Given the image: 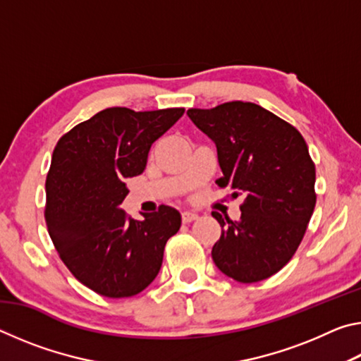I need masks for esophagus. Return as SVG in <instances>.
Returning a JSON list of instances; mask_svg holds the SVG:
<instances>
[{
  "mask_svg": "<svg viewBox=\"0 0 361 361\" xmlns=\"http://www.w3.org/2000/svg\"><path fill=\"white\" fill-rule=\"evenodd\" d=\"M199 218V215L195 212H191V210H186V212H183L181 213V219H183V223H191V221H194V219H197Z\"/></svg>",
  "mask_w": 361,
  "mask_h": 361,
  "instance_id": "esophagus-1",
  "label": "esophagus"
}]
</instances>
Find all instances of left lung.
Instances as JSON below:
<instances>
[{
    "instance_id": "8db88e82",
    "label": "left lung",
    "mask_w": 361,
    "mask_h": 361,
    "mask_svg": "<svg viewBox=\"0 0 361 361\" xmlns=\"http://www.w3.org/2000/svg\"><path fill=\"white\" fill-rule=\"evenodd\" d=\"M216 146V185L243 197L240 221H224L212 258L226 276L253 283L279 272L301 243L315 207V166L295 127L250 102L188 109Z\"/></svg>"
}]
</instances>
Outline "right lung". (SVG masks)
Instances as JSON below:
<instances>
[{
  "mask_svg": "<svg viewBox=\"0 0 361 361\" xmlns=\"http://www.w3.org/2000/svg\"><path fill=\"white\" fill-rule=\"evenodd\" d=\"M185 108H106L59 140L46 180V224L60 258L79 282L106 298L143 291L161 271L164 247L178 232L172 207L132 219L121 209L126 181L142 175L151 145Z\"/></svg>",
  "mask_w": 361,
  "mask_h": 361,
  "instance_id": "obj_1",
  "label": "right lung"
}]
</instances>
